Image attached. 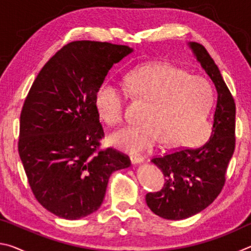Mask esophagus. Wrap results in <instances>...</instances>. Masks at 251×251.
Segmentation results:
<instances>
[{
	"label": "esophagus",
	"mask_w": 251,
	"mask_h": 251,
	"mask_svg": "<svg viewBox=\"0 0 251 251\" xmlns=\"http://www.w3.org/2000/svg\"><path fill=\"white\" fill-rule=\"evenodd\" d=\"M130 160L133 164H139L144 161V157L141 155H130Z\"/></svg>",
	"instance_id": "esophagus-1"
}]
</instances>
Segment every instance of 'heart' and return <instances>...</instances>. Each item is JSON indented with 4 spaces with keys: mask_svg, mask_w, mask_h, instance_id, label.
<instances>
[{
    "mask_svg": "<svg viewBox=\"0 0 251 251\" xmlns=\"http://www.w3.org/2000/svg\"><path fill=\"white\" fill-rule=\"evenodd\" d=\"M123 86L127 95L145 101V106L139 117L142 123L110 137L120 150L144 151L159 139L164 145L196 146L209 134L207 118L214 94L205 79L173 65L151 64L127 74ZM94 104L106 124L117 126L124 121L125 95L109 79L99 85Z\"/></svg>",
    "mask_w": 251,
    "mask_h": 251,
    "instance_id": "1",
    "label": "heart"
}]
</instances>
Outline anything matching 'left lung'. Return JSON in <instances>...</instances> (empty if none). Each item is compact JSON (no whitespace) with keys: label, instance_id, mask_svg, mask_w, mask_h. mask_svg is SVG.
Returning a JSON list of instances; mask_svg holds the SVG:
<instances>
[{"label":"left lung","instance_id":"left-lung-1","mask_svg":"<svg viewBox=\"0 0 251 251\" xmlns=\"http://www.w3.org/2000/svg\"><path fill=\"white\" fill-rule=\"evenodd\" d=\"M189 48L218 93L209 141L197 148H180L151 159L165 176L159 192L146 195L147 206L161 218L185 219L205 209L217 198L235 151L236 104L207 50L190 42Z\"/></svg>","mask_w":251,"mask_h":251}]
</instances>
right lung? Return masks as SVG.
Returning <instances> with one entry per match:
<instances>
[{"label":"right lung","mask_w":251,"mask_h":251,"mask_svg":"<svg viewBox=\"0 0 251 251\" xmlns=\"http://www.w3.org/2000/svg\"><path fill=\"white\" fill-rule=\"evenodd\" d=\"M131 52L107 42H72L49 59L25 99L19 154L36 201L58 217L96 211L112 173L130 166L123 152L100 150L105 134L94 97L112 66Z\"/></svg>","instance_id":"right-lung-1"}]
</instances>
